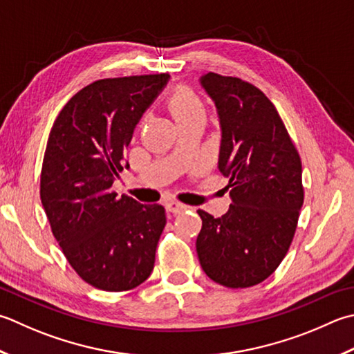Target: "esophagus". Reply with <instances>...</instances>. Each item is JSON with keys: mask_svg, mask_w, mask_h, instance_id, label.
<instances>
[{"mask_svg": "<svg viewBox=\"0 0 354 354\" xmlns=\"http://www.w3.org/2000/svg\"><path fill=\"white\" fill-rule=\"evenodd\" d=\"M165 209H167V212L176 214V213H181L184 210L189 209L185 204H181L178 203V201H169V203H165Z\"/></svg>", "mask_w": 354, "mask_h": 354, "instance_id": "obj_1", "label": "esophagus"}]
</instances>
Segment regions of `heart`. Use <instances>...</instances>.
<instances>
[{"label": "heart", "mask_w": 354, "mask_h": 354, "mask_svg": "<svg viewBox=\"0 0 354 354\" xmlns=\"http://www.w3.org/2000/svg\"><path fill=\"white\" fill-rule=\"evenodd\" d=\"M167 107L176 124H184L196 118H205L203 100L190 87L179 86L167 96Z\"/></svg>", "instance_id": "1"}]
</instances>
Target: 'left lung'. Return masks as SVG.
Returning a JSON list of instances; mask_svg holds the SVG:
<instances>
[{
  "mask_svg": "<svg viewBox=\"0 0 354 354\" xmlns=\"http://www.w3.org/2000/svg\"><path fill=\"white\" fill-rule=\"evenodd\" d=\"M201 84L218 109V167L228 179L232 204L221 218L198 210V258L221 286L253 287L279 267L293 241L304 204L301 158L258 87L213 72L201 76Z\"/></svg>",
  "mask_w": 354,
  "mask_h": 354,
  "instance_id": "left-lung-1",
  "label": "left lung"
}]
</instances>
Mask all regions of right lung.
Returning <instances> with one entry per match:
<instances>
[{"instance_id":"add662e5","label":"right lung","mask_w":354,"mask_h":354,"mask_svg":"<svg viewBox=\"0 0 354 354\" xmlns=\"http://www.w3.org/2000/svg\"><path fill=\"white\" fill-rule=\"evenodd\" d=\"M169 78L158 73L95 81L67 101L48 135L41 203L68 264L104 292L138 287L155 266L164 207L118 198L112 184L136 124Z\"/></svg>"}]
</instances>
